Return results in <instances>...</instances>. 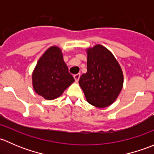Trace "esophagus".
Instances as JSON below:
<instances>
[{"mask_svg": "<svg viewBox=\"0 0 154 154\" xmlns=\"http://www.w3.org/2000/svg\"><path fill=\"white\" fill-rule=\"evenodd\" d=\"M80 74H74V80H75L76 82L78 81L79 79H80Z\"/></svg>", "mask_w": 154, "mask_h": 154, "instance_id": "esophagus-1", "label": "esophagus"}]
</instances>
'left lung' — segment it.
Here are the masks:
<instances>
[{"mask_svg": "<svg viewBox=\"0 0 154 154\" xmlns=\"http://www.w3.org/2000/svg\"><path fill=\"white\" fill-rule=\"evenodd\" d=\"M87 72L83 74L79 84L87 101L103 108L116 100L123 86L122 68L112 53L97 45L87 51Z\"/></svg>", "mask_w": 154, "mask_h": 154, "instance_id": "8db88e82", "label": "left lung"}]
</instances>
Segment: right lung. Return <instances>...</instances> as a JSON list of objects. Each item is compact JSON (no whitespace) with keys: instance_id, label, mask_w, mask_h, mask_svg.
Wrapping results in <instances>:
<instances>
[{"instance_id":"1","label":"right lung","mask_w":154,"mask_h":154,"mask_svg":"<svg viewBox=\"0 0 154 154\" xmlns=\"http://www.w3.org/2000/svg\"><path fill=\"white\" fill-rule=\"evenodd\" d=\"M74 81L61 50L57 47H51L45 51L32 73L34 90L47 100L60 97Z\"/></svg>"}]
</instances>
